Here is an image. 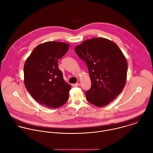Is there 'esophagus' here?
<instances>
[{"instance_id": "34e87169", "label": "esophagus", "mask_w": 153, "mask_h": 153, "mask_svg": "<svg viewBox=\"0 0 153 153\" xmlns=\"http://www.w3.org/2000/svg\"><path fill=\"white\" fill-rule=\"evenodd\" d=\"M80 85H81L80 83H76V84H72V86L74 87H78V86H79Z\"/></svg>"}]
</instances>
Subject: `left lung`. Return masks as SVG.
<instances>
[{"instance_id":"left-lung-1","label":"left lung","mask_w":153,"mask_h":153,"mask_svg":"<svg viewBox=\"0 0 153 153\" xmlns=\"http://www.w3.org/2000/svg\"><path fill=\"white\" fill-rule=\"evenodd\" d=\"M75 51L87 65L91 82L87 100L98 107L108 105L126 82L127 62L121 50L112 41L96 38L76 46Z\"/></svg>"}]
</instances>
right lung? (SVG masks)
I'll return each instance as SVG.
<instances>
[{
  "mask_svg": "<svg viewBox=\"0 0 153 153\" xmlns=\"http://www.w3.org/2000/svg\"><path fill=\"white\" fill-rule=\"evenodd\" d=\"M69 47L65 42H46L35 47L25 62V87L36 101L47 107L57 108L68 100L71 86L63 79L58 60Z\"/></svg>",
  "mask_w": 153,
  "mask_h": 153,
  "instance_id": "obj_1",
  "label": "right lung"
}]
</instances>
